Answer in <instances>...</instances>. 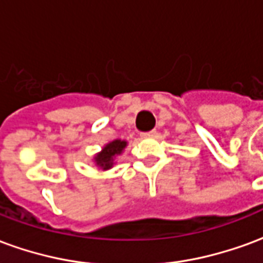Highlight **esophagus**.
<instances>
[{
    "label": "esophagus",
    "instance_id": "esophagus-1",
    "mask_svg": "<svg viewBox=\"0 0 263 263\" xmlns=\"http://www.w3.org/2000/svg\"><path fill=\"white\" fill-rule=\"evenodd\" d=\"M156 137V131L146 132V134H142V138H155Z\"/></svg>",
    "mask_w": 263,
    "mask_h": 263
}]
</instances>
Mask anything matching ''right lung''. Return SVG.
<instances>
[{
    "instance_id": "add662e5",
    "label": "right lung",
    "mask_w": 263,
    "mask_h": 263,
    "mask_svg": "<svg viewBox=\"0 0 263 263\" xmlns=\"http://www.w3.org/2000/svg\"><path fill=\"white\" fill-rule=\"evenodd\" d=\"M128 142L124 139H114L107 145H104L103 149L94 155L92 162L100 171H109L115 163V158L120 156L125 151Z\"/></svg>"
}]
</instances>
